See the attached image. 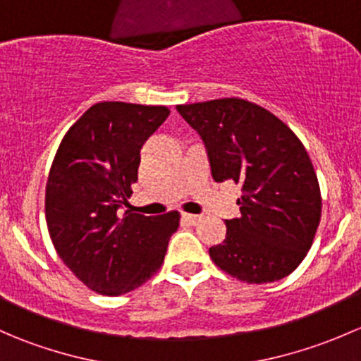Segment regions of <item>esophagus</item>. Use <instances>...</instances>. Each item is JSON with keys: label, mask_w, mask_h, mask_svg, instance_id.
Wrapping results in <instances>:
<instances>
[{"label": "esophagus", "mask_w": 361, "mask_h": 361, "mask_svg": "<svg viewBox=\"0 0 361 361\" xmlns=\"http://www.w3.org/2000/svg\"><path fill=\"white\" fill-rule=\"evenodd\" d=\"M181 220H183V221H187L188 225H195V224H199V220H201V216H199V214L183 213V214H181Z\"/></svg>", "instance_id": "obj_1"}]
</instances>
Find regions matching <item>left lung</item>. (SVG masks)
<instances>
[{"label":"left lung","mask_w":361,"mask_h":361,"mask_svg":"<svg viewBox=\"0 0 361 361\" xmlns=\"http://www.w3.org/2000/svg\"><path fill=\"white\" fill-rule=\"evenodd\" d=\"M199 133L216 183L241 185V216L225 220L224 243L209 248L221 271L262 285L298 267L322 218V194L311 159L285 122L239 97L180 104Z\"/></svg>","instance_id":"8db88e82"}]
</instances>
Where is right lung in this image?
<instances>
[{"label": "right lung", "mask_w": 361, "mask_h": 361, "mask_svg": "<svg viewBox=\"0 0 361 361\" xmlns=\"http://www.w3.org/2000/svg\"><path fill=\"white\" fill-rule=\"evenodd\" d=\"M167 115L166 106L104 101L61 141L47 181V227L61 260L94 292L122 295L148 281L180 225L178 211L118 214L137 181L141 147Z\"/></svg>", "instance_id": "obj_1"}]
</instances>
